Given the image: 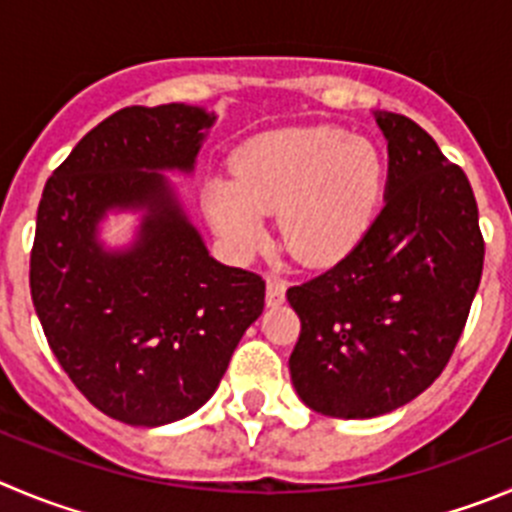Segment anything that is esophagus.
<instances>
[{
  "label": "esophagus",
  "instance_id": "esophagus-1",
  "mask_svg": "<svg viewBox=\"0 0 512 512\" xmlns=\"http://www.w3.org/2000/svg\"><path fill=\"white\" fill-rule=\"evenodd\" d=\"M285 288H288V285H285V280L280 278V275H275V272H270V275H267V303L270 305L283 303Z\"/></svg>",
  "mask_w": 512,
  "mask_h": 512
}]
</instances>
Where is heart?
<instances>
[{
  "instance_id": "1",
  "label": "heart",
  "mask_w": 512,
  "mask_h": 512,
  "mask_svg": "<svg viewBox=\"0 0 512 512\" xmlns=\"http://www.w3.org/2000/svg\"><path fill=\"white\" fill-rule=\"evenodd\" d=\"M381 176V156L366 138L336 126L290 128L252 141L237 159V179L214 181L209 217L234 247L250 250L265 234V214L280 212L288 250L328 262L366 229Z\"/></svg>"
}]
</instances>
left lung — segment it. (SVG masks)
<instances>
[{"label":"left lung","instance_id":"obj_1","mask_svg":"<svg viewBox=\"0 0 512 512\" xmlns=\"http://www.w3.org/2000/svg\"><path fill=\"white\" fill-rule=\"evenodd\" d=\"M376 121L389 141L384 207L343 260L288 290L300 318L290 376L326 417H379L429 389L482 278L485 240L465 171L412 118Z\"/></svg>","mask_w":512,"mask_h":512}]
</instances>
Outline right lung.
<instances>
[{
  "label": "right lung",
  "instance_id": "add662e5",
  "mask_svg": "<svg viewBox=\"0 0 512 512\" xmlns=\"http://www.w3.org/2000/svg\"><path fill=\"white\" fill-rule=\"evenodd\" d=\"M214 118L128 105L85 133L37 209L30 290L52 353L108 417L159 427L197 412L265 308V280L212 260L161 169L189 171ZM147 209L128 253H105V208Z\"/></svg>",
  "mask_w": 512,
  "mask_h": 512
}]
</instances>
